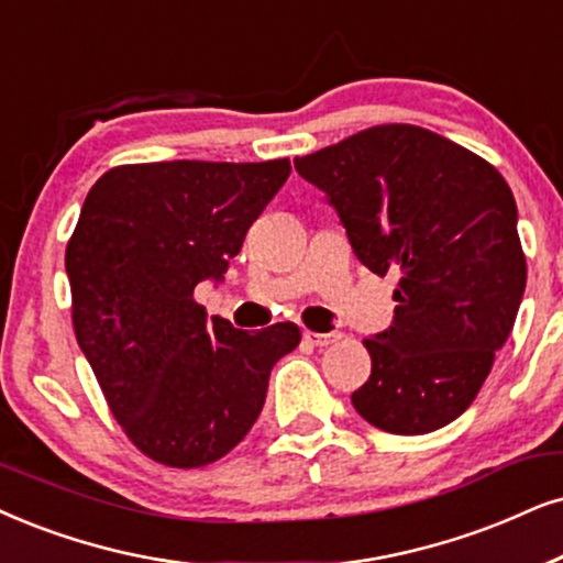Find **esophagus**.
Masks as SVG:
<instances>
[{"label": "esophagus", "instance_id": "esophagus-1", "mask_svg": "<svg viewBox=\"0 0 563 563\" xmlns=\"http://www.w3.org/2000/svg\"><path fill=\"white\" fill-rule=\"evenodd\" d=\"M303 338L309 340L311 345H317V347H327V345L338 343L340 334H338V332H303Z\"/></svg>", "mask_w": 563, "mask_h": 563}]
</instances>
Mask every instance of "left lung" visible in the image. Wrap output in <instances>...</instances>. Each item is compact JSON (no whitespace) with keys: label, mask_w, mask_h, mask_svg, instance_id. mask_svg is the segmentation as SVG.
Masks as SVG:
<instances>
[{"label":"left lung","mask_w":563,"mask_h":563,"mask_svg":"<svg viewBox=\"0 0 563 563\" xmlns=\"http://www.w3.org/2000/svg\"><path fill=\"white\" fill-rule=\"evenodd\" d=\"M376 275L397 273L395 322L364 340L372 376L353 408L402 437L462 416L507 343L528 265L504 176L457 142L379 124L296 158Z\"/></svg>","instance_id":"left-lung-1"}]
</instances>
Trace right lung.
<instances>
[{
	"instance_id": "1",
	"label": "right lung",
	"mask_w": 563,
	"mask_h": 563,
	"mask_svg": "<svg viewBox=\"0 0 563 563\" xmlns=\"http://www.w3.org/2000/svg\"><path fill=\"white\" fill-rule=\"evenodd\" d=\"M290 161H163L92 184L64 254L77 345L142 454L202 467L246 437L269 372L301 343L294 322L208 319L197 283L220 280Z\"/></svg>"
}]
</instances>
